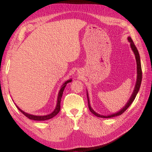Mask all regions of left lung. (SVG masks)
<instances>
[{"mask_svg":"<svg viewBox=\"0 0 152 152\" xmlns=\"http://www.w3.org/2000/svg\"><path fill=\"white\" fill-rule=\"evenodd\" d=\"M127 40L128 42L130 43V46L131 48H132V51L134 53L135 56V60H136V64H137V80H136V82H135V88L134 90H133V93L132 94V96L129 98V99L128 100V101L127 103L125 104V105L119 111H117L115 113H113V114L110 115H100L99 113H97L94 111V110L92 109V108L91 106V104H90V100H89V97H88V91H86V94H87V99H88V108L89 110H91V112L94 114L95 116H96L98 117H101V118H111V117H117L119 116V115H121L123 114L126 110L128 109V107L132 104V102L134 101L136 96H137V94L138 93L139 91H140V86H141V80H142V71H141V60H140V54H139L138 50L137 48L135 47V45L133 43V40L132 38L130 37H127Z\"/></svg>","mask_w":152,"mask_h":152,"instance_id":"8db88e82","label":"left lung"}]
</instances>
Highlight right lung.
Listing matches in <instances>:
<instances>
[{
    "label": "right lung",
    "instance_id": "add662e5",
    "mask_svg": "<svg viewBox=\"0 0 152 152\" xmlns=\"http://www.w3.org/2000/svg\"><path fill=\"white\" fill-rule=\"evenodd\" d=\"M72 82V78L68 80L66 82H64V83L61 85L60 91L58 92V99H57V104H56V107L55 108V109L53 110V112H51V113L46 115H31L29 114V113H25L23 110H21L20 108L17 106L16 104V107H17V109H19L20 112H21L23 114L25 115L27 118H29V119L31 120H34V121H45V120H48L50 119L51 118H53V117H55L58 113L60 112V102H61V96H62L63 94V92L64 91V88H65L66 86L67 85V84L69 83V82Z\"/></svg>",
    "mask_w": 152,
    "mask_h": 152
}]
</instances>
